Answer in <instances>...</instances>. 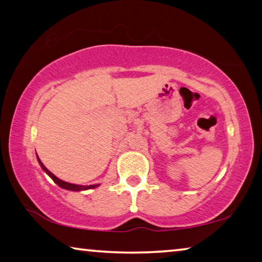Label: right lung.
I'll list each match as a JSON object with an SVG mask.
<instances>
[{"label":"right lung","instance_id":"add662e5","mask_svg":"<svg viewBox=\"0 0 262 262\" xmlns=\"http://www.w3.org/2000/svg\"><path fill=\"white\" fill-rule=\"evenodd\" d=\"M38 161H39V164H40V166L42 167V170L46 172V173L51 177V178L53 179V181H54V183L56 184V185H59L61 188H64V189H68V190H75V192H79V190H86V189H91V188H96V187H98L99 186V184L98 185H90V186H82V185H75V184H70V183H66V181H63V180H61V179H59L57 178V177H55L54 174L52 173L51 171H48V168L43 165V164L41 163V161L40 159H39V157H38Z\"/></svg>","mask_w":262,"mask_h":262}]
</instances>
